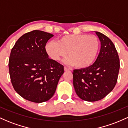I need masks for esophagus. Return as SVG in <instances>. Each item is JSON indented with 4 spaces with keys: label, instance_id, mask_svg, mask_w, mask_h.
Masks as SVG:
<instances>
[{
    "label": "esophagus",
    "instance_id": "1",
    "mask_svg": "<svg viewBox=\"0 0 128 128\" xmlns=\"http://www.w3.org/2000/svg\"><path fill=\"white\" fill-rule=\"evenodd\" d=\"M64 70H65V71H68V70H70L69 68H68V67H66V66L64 67Z\"/></svg>",
    "mask_w": 128,
    "mask_h": 128
}]
</instances>
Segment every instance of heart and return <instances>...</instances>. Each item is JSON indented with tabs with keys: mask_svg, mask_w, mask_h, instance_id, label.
<instances>
[{
	"mask_svg": "<svg viewBox=\"0 0 128 128\" xmlns=\"http://www.w3.org/2000/svg\"><path fill=\"white\" fill-rule=\"evenodd\" d=\"M99 48L98 38L87 34L64 35L58 42H48L45 47L48 56L55 61L65 57L68 52L69 56L65 62L78 68H85L92 65L97 56Z\"/></svg>",
	"mask_w": 128,
	"mask_h": 128,
	"instance_id": "obj_1",
	"label": "heart"
}]
</instances>
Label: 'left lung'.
<instances>
[{
  "label": "left lung",
  "mask_w": 128,
  "mask_h": 128,
  "mask_svg": "<svg viewBox=\"0 0 128 128\" xmlns=\"http://www.w3.org/2000/svg\"><path fill=\"white\" fill-rule=\"evenodd\" d=\"M95 33L101 42L96 61L90 66L73 72L76 94L81 99L91 102L103 99L111 92L120 69V60L114 44L103 33Z\"/></svg>",
  "instance_id": "1"
}]
</instances>
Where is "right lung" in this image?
I'll return each instance as SVG.
<instances>
[{
    "label": "right lung",
    "instance_id": "obj_1",
    "mask_svg": "<svg viewBox=\"0 0 128 128\" xmlns=\"http://www.w3.org/2000/svg\"><path fill=\"white\" fill-rule=\"evenodd\" d=\"M53 35L33 30L22 35L12 47L9 72L15 91L26 100L42 103L54 95L64 66L48 58L46 45Z\"/></svg>",
    "mask_w": 128,
    "mask_h": 128
}]
</instances>
